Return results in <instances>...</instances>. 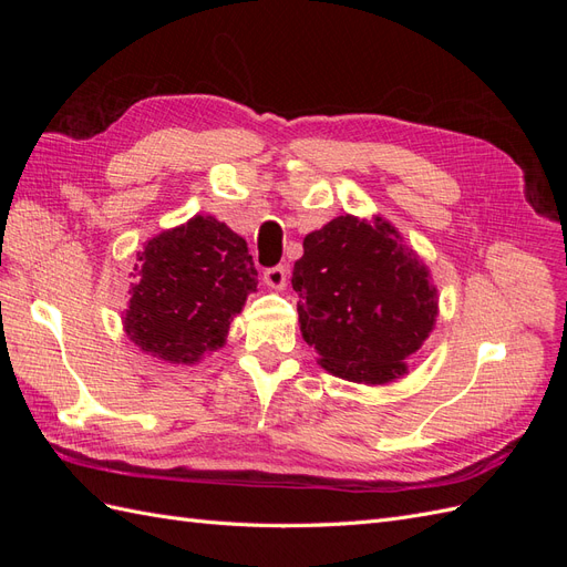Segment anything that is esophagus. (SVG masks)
Here are the masks:
<instances>
[{
	"instance_id": "34e87169",
	"label": "esophagus",
	"mask_w": 567,
	"mask_h": 567,
	"mask_svg": "<svg viewBox=\"0 0 567 567\" xmlns=\"http://www.w3.org/2000/svg\"><path fill=\"white\" fill-rule=\"evenodd\" d=\"M286 279H288V271L286 267H269L265 271V284L274 290H284L286 288Z\"/></svg>"
}]
</instances>
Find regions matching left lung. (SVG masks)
<instances>
[{
	"instance_id": "obj_1",
	"label": "left lung",
	"mask_w": 567,
	"mask_h": 567,
	"mask_svg": "<svg viewBox=\"0 0 567 567\" xmlns=\"http://www.w3.org/2000/svg\"><path fill=\"white\" fill-rule=\"evenodd\" d=\"M293 267L300 331L319 364L352 383L383 385L431 336V271L383 217L340 215L307 234Z\"/></svg>"
}]
</instances>
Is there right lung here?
<instances>
[{"label":"right lung","mask_w":567,"mask_h":567,"mask_svg":"<svg viewBox=\"0 0 567 567\" xmlns=\"http://www.w3.org/2000/svg\"><path fill=\"white\" fill-rule=\"evenodd\" d=\"M136 260L125 333L169 364H196L225 346L234 317L257 288L246 241L213 215L153 236Z\"/></svg>","instance_id":"1"}]
</instances>
